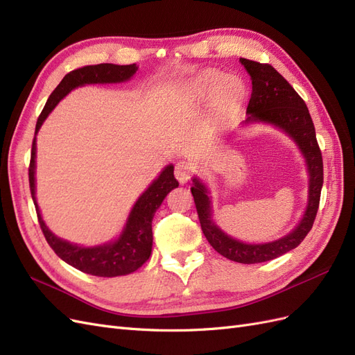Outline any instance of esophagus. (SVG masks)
Wrapping results in <instances>:
<instances>
[{
  "instance_id": "34e87169",
  "label": "esophagus",
  "mask_w": 355,
  "mask_h": 355,
  "mask_svg": "<svg viewBox=\"0 0 355 355\" xmlns=\"http://www.w3.org/2000/svg\"><path fill=\"white\" fill-rule=\"evenodd\" d=\"M175 176L180 184H187L192 176V167L189 166V163H187V161H179L175 166Z\"/></svg>"
}]
</instances>
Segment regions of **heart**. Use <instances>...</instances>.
<instances>
[{
  "label": "heart",
  "mask_w": 355,
  "mask_h": 355,
  "mask_svg": "<svg viewBox=\"0 0 355 355\" xmlns=\"http://www.w3.org/2000/svg\"><path fill=\"white\" fill-rule=\"evenodd\" d=\"M223 82L225 83V85L223 84ZM222 85H223L225 96L231 101L239 99L244 92V85L241 80L235 77H230L227 80L225 78V75L213 73V75H206V77L198 78L192 83L185 93V98L188 102H192V103L204 102L210 99L211 96L222 87Z\"/></svg>",
  "instance_id": "b5f03b06"
}]
</instances>
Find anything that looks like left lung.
Instances as JSON below:
<instances>
[{"mask_svg": "<svg viewBox=\"0 0 355 355\" xmlns=\"http://www.w3.org/2000/svg\"><path fill=\"white\" fill-rule=\"evenodd\" d=\"M241 65L252 78V96L247 105L245 123L262 121L282 128L293 139L302 151L309 173L308 206L297 227L286 237L265 244H245L225 234L211 219L210 198L207 189L194 178L191 188L198 213L202 234L214 250L230 261L240 263H261L272 261L304 241L315 220L320 194L323 188V158L315 137V127L306 103L287 83L283 75L268 63L240 59Z\"/></svg>", "mask_w": 355, "mask_h": 355, "instance_id": "8db88e82", "label": "left lung"}]
</instances>
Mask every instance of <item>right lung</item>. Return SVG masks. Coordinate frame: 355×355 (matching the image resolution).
Wrapping results in <instances>:
<instances>
[{
  "mask_svg": "<svg viewBox=\"0 0 355 355\" xmlns=\"http://www.w3.org/2000/svg\"><path fill=\"white\" fill-rule=\"evenodd\" d=\"M137 71L136 63L133 65H114V63H101V65H89L78 69H73L67 73L59 83L58 87L53 90L50 98L41 111L35 135L38 133L41 124L44 123L47 115L59 103L60 99L84 84L98 83H123L130 80ZM35 137L31 149L29 163V188L31 196L35 204L37 216L42 234L55 253L71 266L77 268L81 272L98 275V277H116L135 272L141 268L151 256L153 250V219L157 209L166 198L168 192L179 187L173 175V166L168 164L159 176L153 182L144 194L137 198L130 214H128L124 231L115 241L96 245V247H81L71 244L65 240L56 237L41 218L38 204L35 200Z\"/></svg>",
  "mask_w": 355,
  "mask_h": 355,
  "instance_id": "obj_1",
  "label": "right lung"
}]
</instances>
